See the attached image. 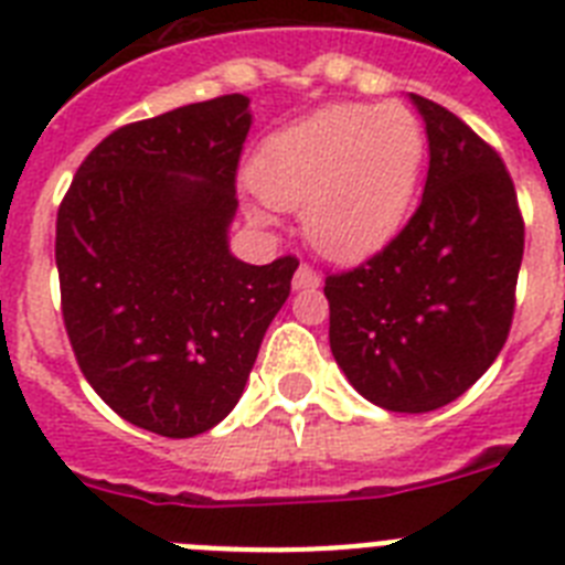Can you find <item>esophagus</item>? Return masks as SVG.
<instances>
[{
  "label": "esophagus",
  "instance_id": "34e87169",
  "mask_svg": "<svg viewBox=\"0 0 565 565\" xmlns=\"http://www.w3.org/2000/svg\"><path fill=\"white\" fill-rule=\"evenodd\" d=\"M322 282L320 274L311 268V265H300L297 271H294V291H306V288H317Z\"/></svg>",
  "mask_w": 565,
  "mask_h": 565
}]
</instances>
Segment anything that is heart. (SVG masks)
Here are the masks:
<instances>
[{
  "label": "heart",
  "mask_w": 565,
  "mask_h": 565,
  "mask_svg": "<svg viewBox=\"0 0 565 565\" xmlns=\"http://www.w3.org/2000/svg\"><path fill=\"white\" fill-rule=\"evenodd\" d=\"M423 166L426 128L412 108L342 103L268 134L248 180L274 209L302 211L308 243L326 257L363 259L403 231Z\"/></svg>",
  "instance_id": "b5f03b06"
}]
</instances>
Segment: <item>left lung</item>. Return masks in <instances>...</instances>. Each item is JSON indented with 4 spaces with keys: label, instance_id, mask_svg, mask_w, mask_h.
I'll return each mask as SVG.
<instances>
[{
    "label": "left lung",
    "instance_id": "1",
    "mask_svg": "<svg viewBox=\"0 0 565 565\" xmlns=\"http://www.w3.org/2000/svg\"><path fill=\"white\" fill-rule=\"evenodd\" d=\"M408 99L428 137L420 205L369 263L326 277V297L349 383L385 412L426 414L469 392L503 349L523 216L498 151L443 105Z\"/></svg>",
    "mask_w": 565,
    "mask_h": 565
}]
</instances>
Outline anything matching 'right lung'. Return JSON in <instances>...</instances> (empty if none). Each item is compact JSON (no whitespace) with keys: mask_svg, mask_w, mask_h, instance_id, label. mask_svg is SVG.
<instances>
[{"mask_svg":"<svg viewBox=\"0 0 565 565\" xmlns=\"http://www.w3.org/2000/svg\"><path fill=\"white\" fill-rule=\"evenodd\" d=\"M248 103L216 96L117 128L56 214L76 363L122 420L162 437L228 417L300 265H248L228 248Z\"/></svg>","mask_w":565,"mask_h":565,"instance_id":"add662e5","label":"right lung"}]
</instances>
